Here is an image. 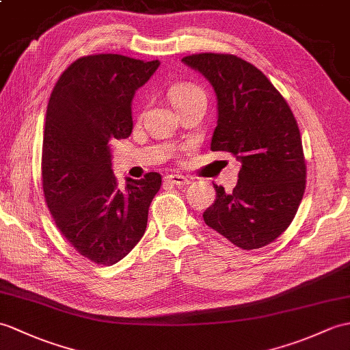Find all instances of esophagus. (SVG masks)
Here are the masks:
<instances>
[{
  "label": "esophagus",
  "instance_id": "34e87169",
  "mask_svg": "<svg viewBox=\"0 0 350 350\" xmlns=\"http://www.w3.org/2000/svg\"><path fill=\"white\" fill-rule=\"evenodd\" d=\"M165 182L170 185H176V186H185V185H188L189 178L186 176H182V174H170L165 177Z\"/></svg>",
  "mask_w": 350,
  "mask_h": 350
}]
</instances>
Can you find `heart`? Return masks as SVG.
<instances>
[{
	"instance_id": "obj_1",
	"label": "heart",
	"mask_w": 350,
	"mask_h": 350,
	"mask_svg": "<svg viewBox=\"0 0 350 350\" xmlns=\"http://www.w3.org/2000/svg\"><path fill=\"white\" fill-rule=\"evenodd\" d=\"M168 98H170V101H172L173 107L176 110H178L191 101L206 100V95H204V92H202L201 88L195 86L192 83L182 82V83H177V85L170 88Z\"/></svg>"
}]
</instances>
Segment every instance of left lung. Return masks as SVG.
<instances>
[{
	"label": "left lung",
	"instance_id": "1",
	"mask_svg": "<svg viewBox=\"0 0 350 350\" xmlns=\"http://www.w3.org/2000/svg\"><path fill=\"white\" fill-rule=\"evenodd\" d=\"M213 86L217 125L210 149L240 162L232 192L213 185L204 222L245 250L270 245L294 219L306 188L301 137L288 103L255 65L234 55L185 56Z\"/></svg>",
	"mask_w": 350,
	"mask_h": 350
}]
</instances>
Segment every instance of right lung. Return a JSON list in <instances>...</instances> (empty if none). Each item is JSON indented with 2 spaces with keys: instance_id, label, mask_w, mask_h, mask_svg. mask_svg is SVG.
Wrapping results in <instances>:
<instances>
[{
  "instance_id": "add662e5",
  "label": "right lung",
  "mask_w": 350,
  "mask_h": 350,
  "mask_svg": "<svg viewBox=\"0 0 350 350\" xmlns=\"http://www.w3.org/2000/svg\"><path fill=\"white\" fill-rule=\"evenodd\" d=\"M158 67L113 53L83 56L62 72L47 104L44 198L64 237L96 264H116L134 249L161 188L153 172L118 188L110 150L115 138L131 135L135 91Z\"/></svg>"
}]
</instances>
